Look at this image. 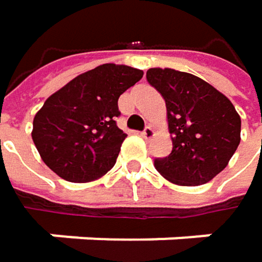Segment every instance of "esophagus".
Returning a JSON list of instances; mask_svg holds the SVG:
<instances>
[{"label":"esophagus","mask_w":262,"mask_h":262,"mask_svg":"<svg viewBox=\"0 0 262 262\" xmlns=\"http://www.w3.org/2000/svg\"><path fill=\"white\" fill-rule=\"evenodd\" d=\"M141 135H142V138H144V139H151V138L155 136V129H153L151 126H147V127L142 130Z\"/></svg>","instance_id":"1"}]
</instances>
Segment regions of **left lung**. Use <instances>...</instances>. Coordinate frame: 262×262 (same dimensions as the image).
Listing matches in <instances>:
<instances>
[{
    "label": "left lung",
    "instance_id": "8db88e82",
    "mask_svg": "<svg viewBox=\"0 0 262 262\" xmlns=\"http://www.w3.org/2000/svg\"><path fill=\"white\" fill-rule=\"evenodd\" d=\"M147 80L165 100L170 156L155 159L167 181L197 186L226 168L241 141V118L231 100L212 84L189 73L150 68Z\"/></svg>",
    "mask_w": 262,
    "mask_h": 262
}]
</instances>
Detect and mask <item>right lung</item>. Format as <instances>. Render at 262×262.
I'll list each match as a JSON object with an SVG mask.
<instances>
[{"instance_id":"1","label":"right lung","mask_w":262,"mask_h":262,"mask_svg":"<svg viewBox=\"0 0 262 262\" xmlns=\"http://www.w3.org/2000/svg\"><path fill=\"white\" fill-rule=\"evenodd\" d=\"M142 76L127 65L104 63L50 95L34 115L31 130L45 165L68 182L104 176L127 136L115 123L118 98Z\"/></svg>"}]
</instances>
